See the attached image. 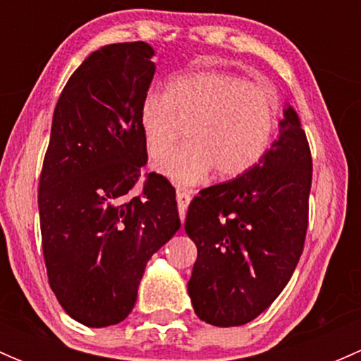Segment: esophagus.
Here are the masks:
<instances>
[{
	"instance_id": "obj_1",
	"label": "esophagus",
	"mask_w": 361,
	"mask_h": 361,
	"mask_svg": "<svg viewBox=\"0 0 361 361\" xmlns=\"http://www.w3.org/2000/svg\"><path fill=\"white\" fill-rule=\"evenodd\" d=\"M176 201H178V211H180V218L181 221L185 220V214H187V207L192 201L190 192L187 190H178L176 192Z\"/></svg>"
}]
</instances>
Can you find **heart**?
<instances>
[{
    "mask_svg": "<svg viewBox=\"0 0 361 361\" xmlns=\"http://www.w3.org/2000/svg\"><path fill=\"white\" fill-rule=\"evenodd\" d=\"M278 120L274 87L227 71L173 76L164 94L148 92L137 110L152 160L166 157L185 130L188 143L157 166L178 187L202 183L214 171L224 180L250 173L267 155Z\"/></svg>",
    "mask_w": 361,
    "mask_h": 361,
    "instance_id": "obj_1",
    "label": "heart"
}]
</instances>
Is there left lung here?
Listing matches in <instances>:
<instances>
[{"label":"left lung","mask_w":361,"mask_h":361,"mask_svg":"<svg viewBox=\"0 0 361 361\" xmlns=\"http://www.w3.org/2000/svg\"><path fill=\"white\" fill-rule=\"evenodd\" d=\"M311 181L307 137L286 106L258 166L194 197L185 221L197 246L188 293L202 322L245 325L283 292L304 250Z\"/></svg>","instance_id":"1"}]
</instances>
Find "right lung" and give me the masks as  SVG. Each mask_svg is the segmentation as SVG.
Returning a JSON list of instances; mask_svg holds the SVG:
<instances>
[{"label": "right lung", "instance_id": "add662e5", "mask_svg": "<svg viewBox=\"0 0 361 361\" xmlns=\"http://www.w3.org/2000/svg\"><path fill=\"white\" fill-rule=\"evenodd\" d=\"M145 42L90 54L56 104L38 187L39 227L50 288L64 311L92 329L133 311L145 267L180 228L176 192L148 174L137 110L155 73Z\"/></svg>", "mask_w": 361, "mask_h": 361}]
</instances>
